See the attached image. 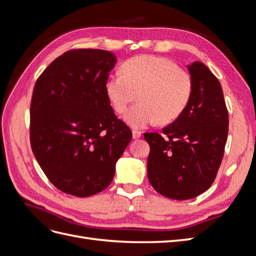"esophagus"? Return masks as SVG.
Wrapping results in <instances>:
<instances>
[{
    "label": "esophagus",
    "instance_id": "esophagus-1",
    "mask_svg": "<svg viewBox=\"0 0 256 256\" xmlns=\"http://www.w3.org/2000/svg\"><path fill=\"white\" fill-rule=\"evenodd\" d=\"M141 136H142L141 131H138V130H132V136H134V138H141Z\"/></svg>",
    "mask_w": 256,
    "mask_h": 256
}]
</instances>
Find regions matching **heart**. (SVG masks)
I'll return each instance as SVG.
<instances>
[{
    "label": "heart",
    "mask_w": 256,
    "mask_h": 256,
    "mask_svg": "<svg viewBox=\"0 0 256 256\" xmlns=\"http://www.w3.org/2000/svg\"><path fill=\"white\" fill-rule=\"evenodd\" d=\"M193 92L191 74L174 60L156 56H140L126 60L122 72L112 74L106 82V92L116 113L124 114L129 106L140 102L125 116L136 129L171 122L187 108Z\"/></svg>",
    "instance_id": "heart-1"
}]
</instances>
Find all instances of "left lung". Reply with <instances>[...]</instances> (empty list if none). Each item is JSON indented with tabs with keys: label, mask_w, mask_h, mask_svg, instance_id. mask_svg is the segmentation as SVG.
<instances>
[{
	"label": "left lung",
	"mask_w": 256,
	"mask_h": 256,
	"mask_svg": "<svg viewBox=\"0 0 256 256\" xmlns=\"http://www.w3.org/2000/svg\"><path fill=\"white\" fill-rule=\"evenodd\" d=\"M190 102L162 132L144 134L150 152L147 176L152 188L173 200L205 192L218 173L228 134V113L221 84L200 62L188 66Z\"/></svg>",
	"instance_id": "1"
}]
</instances>
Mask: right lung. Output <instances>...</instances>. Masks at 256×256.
Listing matches in <instances>:
<instances>
[{"instance_id": "add662e5", "label": "right lung", "mask_w": 256, "mask_h": 256, "mask_svg": "<svg viewBox=\"0 0 256 256\" xmlns=\"http://www.w3.org/2000/svg\"><path fill=\"white\" fill-rule=\"evenodd\" d=\"M115 64L110 51L74 49L54 60L35 83L30 147L51 184L67 194L86 198L104 190L132 138L106 92Z\"/></svg>"}]
</instances>
